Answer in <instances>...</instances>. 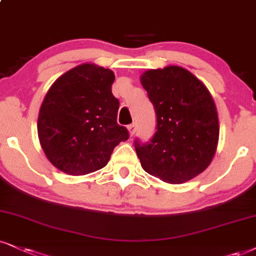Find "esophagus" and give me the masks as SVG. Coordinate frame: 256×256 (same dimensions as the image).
Masks as SVG:
<instances>
[{"mask_svg": "<svg viewBox=\"0 0 256 256\" xmlns=\"http://www.w3.org/2000/svg\"><path fill=\"white\" fill-rule=\"evenodd\" d=\"M128 129H129V134H130V136H134L135 133H136V123H132V124L128 127Z\"/></svg>", "mask_w": 256, "mask_h": 256, "instance_id": "1", "label": "esophagus"}]
</instances>
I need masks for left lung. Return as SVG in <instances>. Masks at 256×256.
Returning a JSON list of instances; mask_svg holds the SVG:
<instances>
[{
    "label": "left lung",
    "instance_id": "obj_1",
    "mask_svg": "<svg viewBox=\"0 0 256 256\" xmlns=\"http://www.w3.org/2000/svg\"><path fill=\"white\" fill-rule=\"evenodd\" d=\"M141 83L156 114V132L146 144L135 140L141 166L170 184L194 178L210 165L220 126L209 91L179 66L146 71Z\"/></svg>",
    "mask_w": 256,
    "mask_h": 256
}]
</instances>
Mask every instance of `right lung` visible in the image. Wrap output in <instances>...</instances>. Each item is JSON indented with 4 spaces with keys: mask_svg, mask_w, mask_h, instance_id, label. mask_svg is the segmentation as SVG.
<instances>
[{
    "mask_svg": "<svg viewBox=\"0 0 256 256\" xmlns=\"http://www.w3.org/2000/svg\"><path fill=\"white\" fill-rule=\"evenodd\" d=\"M112 71L94 64L71 68L56 80L41 104L38 134L52 165L71 176L98 171L114 148L129 138L118 123L120 102Z\"/></svg>",
    "mask_w": 256,
    "mask_h": 256,
    "instance_id": "right-lung-1",
    "label": "right lung"
}]
</instances>
